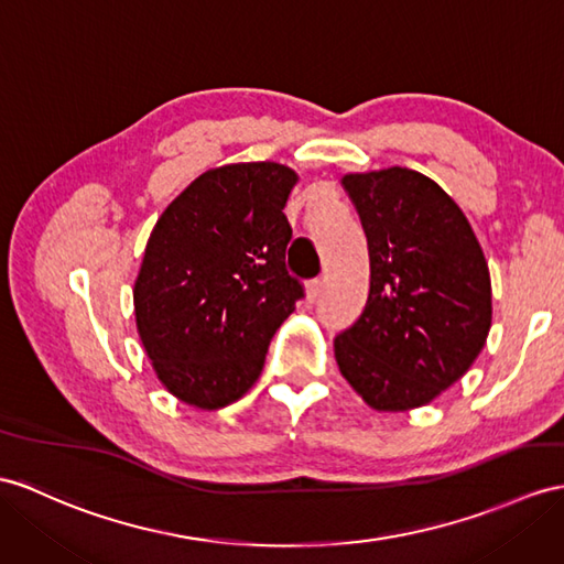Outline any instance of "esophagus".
Wrapping results in <instances>:
<instances>
[{"mask_svg": "<svg viewBox=\"0 0 564 564\" xmlns=\"http://www.w3.org/2000/svg\"><path fill=\"white\" fill-rule=\"evenodd\" d=\"M321 292H323V282L321 280H311L306 284V301H308V304H313V301L321 296Z\"/></svg>", "mask_w": 564, "mask_h": 564, "instance_id": "1", "label": "esophagus"}]
</instances>
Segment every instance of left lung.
I'll return each instance as SVG.
<instances>
[{"label": "left lung", "mask_w": 564, "mask_h": 564, "mask_svg": "<svg viewBox=\"0 0 564 564\" xmlns=\"http://www.w3.org/2000/svg\"><path fill=\"white\" fill-rule=\"evenodd\" d=\"M368 239L370 292L335 339L339 373L376 411L431 404L471 368L490 321V272L469 219L406 167L339 178Z\"/></svg>", "instance_id": "1"}]
</instances>
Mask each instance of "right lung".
I'll return each mask as SVG.
<instances>
[{"mask_svg": "<svg viewBox=\"0 0 564 564\" xmlns=\"http://www.w3.org/2000/svg\"><path fill=\"white\" fill-rule=\"evenodd\" d=\"M299 174L235 162L196 176L150 231L133 284L139 337L158 380L200 411L235 404L304 294L286 274L284 205Z\"/></svg>", "mask_w": 564, "mask_h": 564, "instance_id": "add662e5", "label": "right lung"}]
</instances>
